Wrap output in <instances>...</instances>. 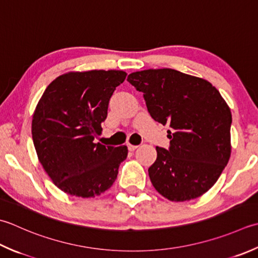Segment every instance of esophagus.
<instances>
[{
	"mask_svg": "<svg viewBox=\"0 0 258 258\" xmlns=\"http://www.w3.org/2000/svg\"><path fill=\"white\" fill-rule=\"evenodd\" d=\"M127 148H128V150L130 151H134V150H136L138 149V145H133V144H127Z\"/></svg>",
	"mask_w": 258,
	"mask_h": 258,
	"instance_id": "esophagus-1",
	"label": "esophagus"
}]
</instances>
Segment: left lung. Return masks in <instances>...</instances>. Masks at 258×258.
Here are the masks:
<instances>
[{
	"instance_id": "obj_1",
	"label": "left lung",
	"mask_w": 258,
	"mask_h": 258,
	"mask_svg": "<svg viewBox=\"0 0 258 258\" xmlns=\"http://www.w3.org/2000/svg\"><path fill=\"white\" fill-rule=\"evenodd\" d=\"M143 93L156 122L169 125L168 150L156 146L149 175L155 190L171 201H188L207 192L230 158L231 113L209 82L178 70L148 69L128 75Z\"/></svg>"
}]
</instances>
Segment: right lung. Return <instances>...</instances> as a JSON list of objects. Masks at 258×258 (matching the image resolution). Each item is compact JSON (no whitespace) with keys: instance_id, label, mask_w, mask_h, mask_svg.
<instances>
[{"instance_id":"obj_1","label":"right lung","mask_w":258,"mask_h":258,"mask_svg":"<svg viewBox=\"0 0 258 258\" xmlns=\"http://www.w3.org/2000/svg\"><path fill=\"white\" fill-rule=\"evenodd\" d=\"M126 75L122 70L63 74L40 98L32 119L33 144L44 171L63 192L90 198L117 178L127 146H105L94 140Z\"/></svg>"}]
</instances>
